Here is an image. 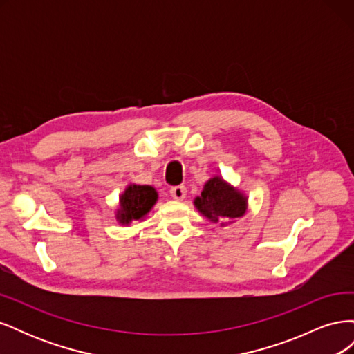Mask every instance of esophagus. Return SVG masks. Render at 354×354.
I'll return each mask as SVG.
<instances>
[{
	"instance_id": "esophagus-1",
	"label": "esophagus",
	"mask_w": 354,
	"mask_h": 354,
	"mask_svg": "<svg viewBox=\"0 0 354 354\" xmlns=\"http://www.w3.org/2000/svg\"><path fill=\"white\" fill-rule=\"evenodd\" d=\"M169 194H171V196H173L174 199L183 201L186 198V195H187V190H186L185 186H176V187H171L169 189Z\"/></svg>"
}]
</instances>
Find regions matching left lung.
Here are the masks:
<instances>
[{
  "label": "left lung",
  "mask_w": 354,
  "mask_h": 354,
  "mask_svg": "<svg viewBox=\"0 0 354 354\" xmlns=\"http://www.w3.org/2000/svg\"><path fill=\"white\" fill-rule=\"evenodd\" d=\"M194 203L203 217L212 223L221 221V226H224V221H233L243 216L248 207V199L241 190L230 186L220 176H216L207 181L201 196Z\"/></svg>",
  "instance_id": "left-lung-1"
}]
</instances>
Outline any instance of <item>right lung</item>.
<instances>
[{
    "label": "right lung",
    "instance_id": "1",
    "mask_svg": "<svg viewBox=\"0 0 354 354\" xmlns=\"http://www.w3.org/2000/svg\"><path fill=\"white\" fill-rule=\"evenodd\" d=\"M158 201V192L147 185H130L120 196L116 220L128 226L133 220H143Z\"/></svg>",
    "mask_w": 354,
    "mask_h": 354
}]
</instances>
